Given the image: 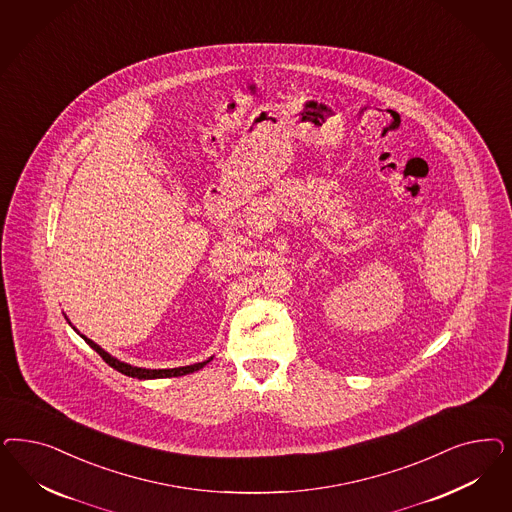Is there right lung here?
I'll return each mask as SVG.
<instances>
[{
	"label": "right lung",
	"mask_w": 512,
	"mask_h": 512,
	"mask_svg": "<svg viewBox=\"0 0 512 512\" xmlns=\"http://www.w3.org/2000/svg\"><path fill=\"white\" fill-rule=\"evenodd\" d=\"M84 341L98 352L99 356L103 358V362L109 363L113 369L120 371L122 375L133 377V379H165V377H182V375H188V373L198 371V369H201L203 365H207V363L213 360V358H209L207 362L194 363V365H186V367H175V369H143V367H132V365H128V363L118 362L116 358L109 356L103 348H99L94 341H90V339H86V337H84Z\"/></svg>",
	"instance_id": "add662e5"
}]
</instances>
